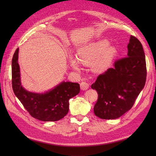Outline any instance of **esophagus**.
<instances>
[{
  "instance_id": "1",
  "label": "esophagus",
  "mask_w": 156,
  "mask_h": 156,
  "mask_svg": "<svg viewBox=\"0 0 156 156\" xmlns=\"http://www.w3.org/2000/svg\"><path fill=\"white\" fill-rule=\"evenodd\" d=\"M80 86H81V88L83 90H87L89 88V84L84 81L81 82V84H80Z\"/></svg>"
}]
</instances>
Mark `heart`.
Returning <instances> with one entry per match:
<instances>
[{
    "instance_id": "obj_1",
    "label": "heart",
    "mask_w": 156,
    "mask_h": 156,
    "mask_svg": "<svg viewBox=\"0 0 156 156\" xmlns=\"http://www.w3.org/2000/svg\"><path fill=\"white\" fill-rule=\"evenodd\" d=\"M107 40H99L83 46L78 50V59L72 57L71 66L75 70H81V62L84 65L93 64L94 69L97 72L105 70L114 58L116 49L114 46H108Z\"/></svg>"
}]
</instances>
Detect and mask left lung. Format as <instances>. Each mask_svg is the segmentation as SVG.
Wrapping results in <instances>:
<instances>
[{"instance_id": "8db88e82", "label": "left lung", "mask_w": 156, "mask_h": 156, "mask_svg": "<svg viewBox=\"0 0 156 156\" xmlns=\"http://www.w3.org/2000/svg\"><path fill=\"white\" fill-rule=\"evenodd\" d=\"M127 56L116 60L91 85L98 94L94 114L101 119H116L130 110L143 89L146 64L140 41L131 36Z\"/></svg>"}]
</instances>
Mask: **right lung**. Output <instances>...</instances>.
<instances>
[{
  "mask_svg": "<svg viewBox=\"0 0 156 156\" xmlns=\"http://www.w3.org/2000/svg\"><path fill=\"white\" fill-rule=\"evenodd\" d=\"M18 53L17 48L12 61V88L16 97L29 114L37 120L54 122L63 119L69 111V99L79 93V83L63 81L45 93L27 91L21 82Z\"/></svg>",
  "mask_w": 156,
  "mask_h": 156,
  "instance_id": "obj_1",
  "label": "right lung"
}]
</instances>
